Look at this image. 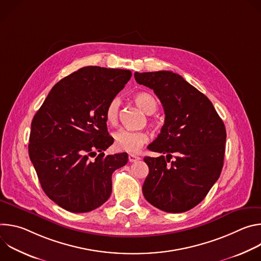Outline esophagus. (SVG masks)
<instances>
[{
	"instance_id": "obj_1",
	"label": "esophagus",
	"mask_w": 261,
	"mask_h": 261,
	"mask_svg": "<svg viewBox=\"0 0 261 261\" xmlns=\"http://www.w3.org/2000/svg\"><path fill=\"white\" fill-rule=\"evenodd\" d=\"M128 159H129L130 162H135V161L140 160V157H138V156H136V155H133V154H130V155L128 156Z\"/></svg>"
}]
</instances>
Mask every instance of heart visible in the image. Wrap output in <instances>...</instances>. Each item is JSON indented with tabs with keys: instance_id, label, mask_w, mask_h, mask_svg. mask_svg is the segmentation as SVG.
I'll use <instances>...</instances> for the list:
<instances>
[{
	"instance_id": "1",
	"label": "heart",
	"mask_w": 261,
	"mask_h": 261,
	"mask_svg": "<svg viewBox=\"0 0 261 261\" xmlns=\"http://www.w3.org/2000/svg\"><path fill=\"white\" fill-rule=\"evenodd\" d=\"M134 101L145 114L152 115L157 110L158 103L155 97L147 92H138L134 95ZM121 100L119 97L111 99L105 108V121L110 126H116L119 122ZM115 142L119 150L136 153L148 141V135L144 131H129L121 129L114 134Z\"/></svg>"
}]
</instances>
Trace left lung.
Returning a JSON list of instances; mask_svg holds the SVG:
<instances>
[{
	"instance_id": "1",
	"label": "left lung",
	"mask_w": 261,
	"mask_h": 261,
	"mask_svg": "<svg viewBox=\"0 0 261 261\" xmlns=\"http://www.w3.org/2000/svg\"><path fill=\"white\" fill-rule=\"evenodd\" d=\"M134 77L154 91L165 113L161 133L147 146L162 155L143 159L150 169L143 196L161 211L187 212L203 200L220 176L226 142L224 123L210 99L178 74L135 72Z\"/></svg>"
}]
</instances>
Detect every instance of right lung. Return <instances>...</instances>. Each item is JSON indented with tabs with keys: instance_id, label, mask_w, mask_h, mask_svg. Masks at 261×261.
<instances>
[{
	"instance_id": "right-lung-1",
	"label": "right lung",
	"mask_w": 261,
	"mask_h": 261,
	"mask_svg": "<svg viewBox=\"0 0 261 261\" xmlns=\"http://www.w3.org/2000/svg\"><path fill=\"white\" fill-rule=\"evenodd\" d=\"M131 76L130 70L84 67L56 84L34 116L29 156L43 191L64 210L87 213L102 205L111 194V174L128 162L127 153L102 151L114 143L106 105Z\"/></svg>"
}]
</instances>
